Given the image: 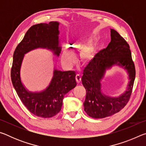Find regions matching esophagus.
Here are the masks:
<instances>
[{
	"mask_svg": "<svg viewBox=\"0 0 146 146\" xmlns=\"http://www.w3.org/2000/svg\"><path fill=\"white\" fill-rule=\"evenodd\" d=\"M75 79H76V82H77L78 84H79V83L80 82V81H81V77H80V75H76V76H75Z\"/></svg>",
	"mask_w": 146,
	"mask_h": 146,
	"instance_id": "1",
	"label": "esophagus"
}]
</instances>
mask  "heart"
<instances>
[{
  "label": "heart",
  "instance_id": "b5f03b06",
  "mask_svg": "<svg viewBox=\"0 0 146 146\" xmlns=\"http://www.w3.org/2000/svg\"><path fill=\"white\" fill-rule=\"evenodd\" d=\"M82 45L79 43L70 44L69 46L70 49H65L62 54V62L66 67L70 68L73 66L76 62V57L74 51L82 48ZM94 56L93 50L91 48H85L82 49L80 55V62L83 66L90 64Z\"/></svg>",
  "mask_w": 146,
  "mask_h": 146
}]
</instances>
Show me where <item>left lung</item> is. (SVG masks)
<instances>
[{
	"label": "left lung",
	"instance_id": "8db88e82",
	"mask_svg": "<svg viewBox=\"0 0 146 146\" xmlns=\"http://www.w3.org/2000/svg\"><path fill=\"white\" fill-rule=\"evenodd\" d=\"M111 42L107 48L96 54L83 71L82 82L86 90L84 111L90 117L102 118L119 112L129 102L135 78V67L130 47L115 29H111ZM115 64L123 67L129 74L128 90L118 98H110L101 92L100 80L105 70Z\"/></svg>",
	"mask_w": 146,
	"mask_h": 146
}]
</instances>
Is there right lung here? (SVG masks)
<instances>
[{
	"label": "right lung",
	"instance_id": "1",
	"mask_svg": "<svg viewBox=\"0 0 146 146\" xmlns=\"http://www.w3.org/2000/svg\"><path fill=\"white\" fill-rule=\"evenodd\" d=\"M58 22L40 23L32 26L17 46L13 53L11 70L13 86L19 97L26 108L33 115L42 118H51L61 110L64 95L76 86V74L74 71L54 70L50 84L39 93L29 92L24 87L20 71L24 54L32 49L42 48L51 49L58 56L59 46Z\"/></svg>",
	"mask_w": 146,
	"mask_h": 146
}]
</instances>
